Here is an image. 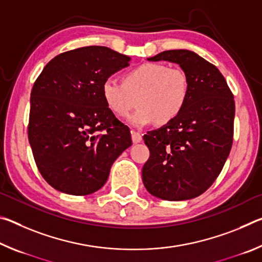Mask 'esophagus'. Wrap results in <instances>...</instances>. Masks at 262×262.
I'll list each match as a JSON object with an SVG mask.
<instances>
[{"instance_id":"obj_1","label":"esophagus","mask_w":262,"mask_h":262,"mask_svg":"<svg viewBox=\"0 0 262 262\" xmlns=\"http://www.w3.org/2000/svg\"><path fill=\"white\" fill-rule=\"evenodd\" d=\"M132 140L134 143H140V142L142 141V135L140 134L139 132L136 130H132Z\"/></svg>"}]
</instances>
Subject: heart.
<instances>
[{
    "label": "heart",
    "instance_id": "obj_1",
    "mask_svg": "<svg viewBox=\"0 0 262 262\" xmlns=\"http://www.w3.org/2000/svg\"><path fill=\"white\" fill-rule=\"evenodd\" d=\"M101 95L111 112L120 118L129 114L137 98L140 108L128 119L133 126L143 127L156 120L165 125L184 111L189 96V77L181 68L147 62L123 75V83L105 79Z\"/></svg>",
    "mask_w": 262,
    "mask_h": 262
}]
</instances>
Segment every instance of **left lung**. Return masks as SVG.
<instances>
[{
	"label": "left lung",
	"instance_id": "8db88e82",
	"mask_svg": "<svg viewBox=\"0 0 262 262\" xmlns=\"http://www.w3.org/2000/svg\"><path fill=\"white\" fill-rule=\"evenodd\" d=\"M148 60L179 64L189 77V96L176 120L143 136L150 157L142 180L154 196L189 200L210 187L229 156L233 95L220 70L192 51H165Z\"/></svg>",
	"mask_w": 262,
	"mask_h": 262
}]
</instances>
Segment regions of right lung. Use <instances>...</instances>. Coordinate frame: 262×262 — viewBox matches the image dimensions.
Segmentation results:
<instances>
[{
    "label": "right lung",
    "mask_w": 262,
    "mask_h": 262,
    "mask_svg": "<svg viewBox=\"0 0 262 262\" xmlns=\"http://www.w3.org/2000/svg\"><path fill=\"white\" fill-rule=\"evenodd\" d=\"M130 57L88 46L52 59L31 92L29 141L38 170L56 190L88 195L100 189L122 151L129 128L111 112L101 84Z\"/></svg>",
    "instance_id": "right-lung-1"
}]
</instances>
